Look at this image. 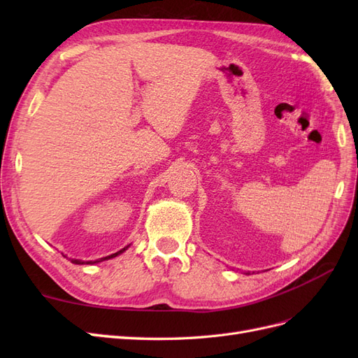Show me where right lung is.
Wrapping results in <instances>:
<instances>
[{
	"label": "right lung",
	"mask_w": 358,
	"mask_h": 358,
	"mask_svg": "<svg viewBox=\"0 0 358 358\" xmlns=\"http://www.w3.org/2000/svg\"><path fill=\"white\" fill-rule=\"evenodd\" d=\"M129 248V245H127L125 248H122L121 251H117V252H115V254H112V255H107V257H104V258H100V259H96V262H82V259H76V258H70L71 259V263L73 264H95V263H100V262H104V259H110V258H115V257H117V255H121L122 252H125L127 249Z\"/></svg>",
	"instance_id": "add662e5"
}]
</instances>
